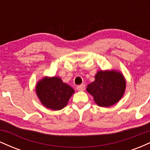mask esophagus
Wrapping results in <instances>:
<instances>
[{"label": "esophagus", "mask_w": 150, "mask_h": 150, "mask_svg": "<svg viewBox=\"0 0 150 150\" xmlns=\"http://www.w3.org/2000/svg\"><path fill=\"white\" fill-rule=\"evenodd\" d=\"M85 89V85H80L77 86V89L79 91H84Z\"/></svg>", "instance_id": "34e87169"}]
</instances>
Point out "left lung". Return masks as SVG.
<instances>
[{
	"mask_svg": "<svg viewBox=\"0 0 150 150\" xmlns=\"http://www.w3.org/2000/svg\"><path fill=\"white\" fill-rule=\"evenodd\" d=\"M125 81L116 71H99L95 80L87 86V90L100 106H112L121 99L125 92Z\"/></svg>",
	"mask_w": 150,
	"mask_h": 150,
	"instance_id": "8db88e82",
	"label": "left lung"
}]
</instances>
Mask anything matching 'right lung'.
<instances>
[{
    "instance_id": "1",
    "label": "right lung",
    "mask_w": 150,
    "mask_h": 150,
    "mask_svg": "<svg viewBox=\"0 0 150 150\" xmlns=\"http://www.w3.org/2000/svg\"><path fill=\"white\" fill-rule=\"evenodd\" d=\"M36 92L41 102L52 110H61L68 104L74 89L57 77H45L38 82Z\"/></svg>"
}]
</instances>
